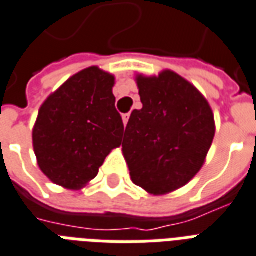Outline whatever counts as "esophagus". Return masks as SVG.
<instances>
[{"instance_id":"34e87169","label":"esophagus","mask_w":256,"mask_h":256,"mask_svg":"<svg viewBox=\"0 0 256 256\" xmlns=\"http://www.w3.org/2000/svg\"><path fill=\"white\" fill-rule=\"evenodd\" d=\"M128 118H130V114H124L122 115V120H124V126H126V124H128Z\"/></svg>"}]
</instances>
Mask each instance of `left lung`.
I'll use <instances>...</instances> for the list:
<instances>
[{"label": "left lung", "mask_w": 256, "mask_h": 256, "mask_svg": "<svg viewBox=\"0 0 256 256\" xmlns=\"http://www.w3.org/2000/svg\"><path fill=\"white\" fill-rule=\"evenodd\" d=\"M144 104L124 132V158L132 182L152 194L184 186L202 169L214 136L206 98L172 71L136 76Z\"/></svg>", "instance_id": "left-lung-1"}]
</instances>
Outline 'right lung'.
<instances>
[{"mask_svg": "<svg viewBox=\"0 0 256 256\" xmlns=\"http://www.w3.org/2000/svg\"><path fill=\"white\" fill-rule=\"evenodd\" d=\"M114 76L90 67L70 78L42 103L33 128L38 166L52 182L80 189L122 144Z\"/></svg>", "mask_w": 256, "mask_h": 256, "instance_id": "right-lung-1", "label": "right lung"}]
</instances>
